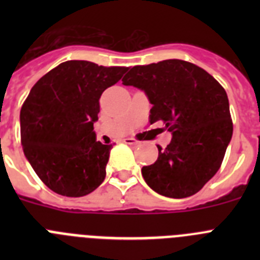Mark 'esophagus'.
Instances as JSON below:
<instances>
[{
  "instance_id": "esophagus-1",
  "label": "esophagus",
  "mask_w": 260,
  "mask_h": 260,
  "mask_svg": "<svg viewBox=\"0 0 260 260\" xmlns=\"http://www.w3.org/2000/svg\"><path fill=\"white\" fill-rule=\"evenodd\" d=\"M123 143L130 144V146H138V144H139V142L135 141V139H133V138H125V139H123Z\"/></svg>"
}]
</instances>
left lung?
<instances>
[{
	"label": "left lung",
	"mask_w": 260,
	"mask_h": 260,
	"mask_svg": "<svg viewBox=\"0 0 260 260\" xmlns=\"http://www.w3.org/2000/svg\"><path fill=\"white\" fill-rule=\"evenodd\" d=\"M125 86L144 91L152 104L151 123L164 122L172 133L167 148L142 168L153 191L168 198H187L219 171L233 134L225 89L199 66L165 59L134 66L123 77Z\"/></svg>",
	"instance_id": "obj_1"
}]
</instances>
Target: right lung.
<instances>
[{
    "instance_id": "add662e5",
    "label": "right lung",
    "mask_w": 260,
    "mask_h": 260,
    "mask_svg": "<svg viewBox=\"0 0 260 260\" xmlns=\"http://www.w3.org/2000/svg\"><path fill=\"white\" fill-rule=\"evenodd\" d=\"M127 71L66 61L32 87L20 109L24 156L43 182L63 197H83L105 178L112 144L96 142L100 96Z\"/></svg>"
}]
</instances>
